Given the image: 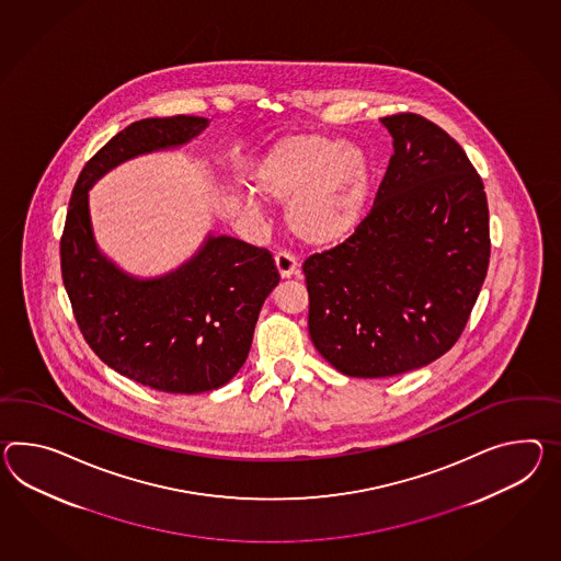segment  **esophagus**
Here are the masks:
<instances>
[{
	"label": "esophagus",
	"mask_w": 561,
	"mask_h": 561,
	"mask_svg": "<svg viewBox=\"0 0 561 561\" xmlns=\"http://www.w3.org/2000/svg\"><path fill=\"white\" fill-rule=\"evenodd\" d=\"M275 265H277V272L282 277H291V275L298 274V267H300L298 260L286 249L275 253Z\"/></svg>",
	"instance_id": "esophagus-1"
}]
</instances>
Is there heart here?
<instances>
[{"instance_id": "1", "label": "heart", "mask_w": 561, "mask_h": 561, "mask_svg": "<svg viewBox=\"0 0 561 561\" xmlns=\"http://www.w3.org/2000/svg\"><path fill=\"white\" fill-rule=\"evenodd\" d=\"M369 188L365 156L318 134L279 139L253 172L255 194L267 203H289L287 227L310 245H334L355 231Z\"/></svg>"}]
</instances>
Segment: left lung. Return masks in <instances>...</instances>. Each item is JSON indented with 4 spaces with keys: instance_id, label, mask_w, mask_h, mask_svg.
Masks as SVG:
<instances>
[{
    "instance_id": "1",
    "label": "left lung",
    "mask_w": 561,
    "mask_h": 561,
    "mask_svg": "<svg viewBox=\"0 0 561 561\" xmlns=\"http://www.w3.org/2000/svg\"><path fill=\"white\" fill-rule=\"evenodd\" d=\"M381 124L393 156L367 217L341 245L301 265L318 353L365 379L448 353L491 257L486 192L460 144L415 113Z\"/></svg>"
}]
</instances>
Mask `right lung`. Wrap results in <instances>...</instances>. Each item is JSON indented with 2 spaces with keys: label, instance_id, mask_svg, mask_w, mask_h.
Returning <instances> with one entry per match:
<instances>
[{
  "label": "right lung",
  "instance_id": "1",
  "mask_svg": "<svg viewBox=\"0 0 561 561\" xmlns=\"http://www.w3.org/2000/svg\"><path fill=\"white\" fill-rule=\"evenodd\" d=\"M205 117L172 115L127 125L84 164L60 237V270L87 344L107 367L165 393H205L243 367L261 306L279 284L274 255L210 237L174 274L134 279L105 260L89 219V188L137 153L174 148Z\"/></svg>",
  "mask_w": 561,
  "mask_h": 561
}]
</instances>
